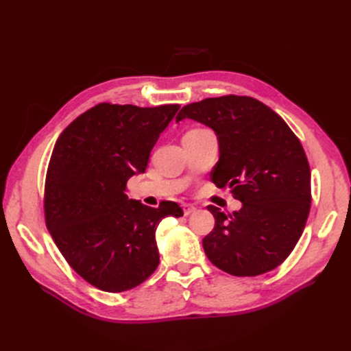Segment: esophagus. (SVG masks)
<instances>
[{
    "label": "esophagus",
    "instance_id": "34e87169",
    "mask_svg": "<svg viewBox=\"0 0 351 351\" xmlns=\"http://www.w3.org/2000/svg\"><path fill=\"white\" fill-rule=\"evenodd\" d=\"M196 210V208L193 206V205H183V212H184V215L186 217H189V215H192L193 214V212Z\"/></svg>",
    "mask_w": 351,
    "mask_h": 351
}]
</instances>
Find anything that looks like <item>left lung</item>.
<instances>
[{
  "label": "left lung",
  "mask_w": 351,
  "mask_h": 351,
  "mask_svg": "<svg viewBox=\"0 0 351 351\" xmlns=\"http://www.w3.org/2000/svg\"><path fill=\"white\" fill-rule=\"evenodd\" d=\"M210 127L219 145L212 183L228 186L241 209L208 206L215 227L204 239L208 259L236 277L281 265L299 241L311 210V168L303 146L267 105L227 95L189 104L177 115Z\"/></svg>",
  "instance_id": "8db88e82"
}]
</instances>
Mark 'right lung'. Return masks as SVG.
<instances>
[{
    "instance_id": "add662e5",
    "label": "right lung",
    "mask_w": 351,
    "mask_h": 351,
    "mask_svg": "<svg viewBox=\"0 0 351 351\" xmlns=\"http://www.w3.org/2000/svg\"><path fill=\"white\" fill-rule=\"evenodd\" d=\"M178 108L99 104L69 124L52 151L47 227L70 267L102 291H127L149 278L159 263L158 224L183 215L176 202L151 208L124 193Z\"/></svg>"
}]
</instances>
